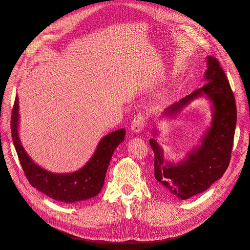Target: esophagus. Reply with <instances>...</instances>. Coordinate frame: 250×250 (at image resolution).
Returning a JSON list of instances; mask_svg holds the SVG:
<instances>
[{
    "instance_id": "esophagus-1",
    "label": "esophagus",
    "mask_w": 250,
    "mask_h": 250,
    "mask_svg": "<svg viewBox=\"0 0 250 250\" xmlns=\"http://www.w3.org/2000/svg\"><path fill=\"white\" fill-rule=\"evenodd\" d=\"M146 123V118H145V115L139 111L135 116H134L132 123H131V130L134 133H139L140 131L143 130L144 126Z\"/></svg>"
}]
</instances>
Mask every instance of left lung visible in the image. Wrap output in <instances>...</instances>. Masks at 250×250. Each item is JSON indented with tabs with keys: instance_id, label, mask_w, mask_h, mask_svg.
<instances>
[{
	"instance_id": "1",
	"label": "left lung",
	"mask_w": 250,
	"mask_h": 250,
	"mask_svg": "<svg viewBox=\"0 0 250 250\" xmlns=\"http://www.w3.org/2000/svg\"><path fill=\"white\" fill-rule=\"evenodd\" d=\"M207 81L201 88L166 110V114L177 113L183 106L202 94H206L213 103V120L202 140V145L192 151L186 161L177 166L163 165L162 151L154 139L150 146L155 153L154 177L160 189L188 199L205 191L226 171L234 140L237 119L235 98L219 61L212 56L207 58Z\"/></svg>"
}]
</instances>
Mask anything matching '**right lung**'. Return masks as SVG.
I'll return each mask as SVG.
<instances>
[{
  "label": "right lung",
  "instance_id": "right-lung-1",
  "mask_svg": "<svg viewBox=\"0 0 250 250\" xmlns=\"http://www.w3.org/2000/svg\"><path fill=\"white\" fill-rule=\"evenodd\" d=\"M19 100L15 99L11 116V132L17 154L30 184L49 197L72 203L86 200L101 191L114 150L124 140L125 129L114 131L100 141L90 161L69 174H55L35 164L25 152L18 136Z\"/></svg>",
  "mask_w": 250,
  "mask_h": 250
}]
</instances>
